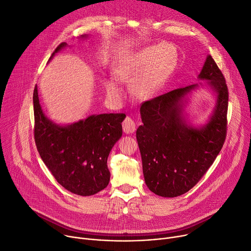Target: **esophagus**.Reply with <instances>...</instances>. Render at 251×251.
Returning a JSON list of instances; mask_svg holds the SVG:
<instances>
[{"label": "esophagus", "instance_id": "esophagus-1", "mask_svg": "<svg viewBox=\"0 0 251 251\" xmlns=\"http://www.w3.org/2000/svg\"><path fill=\"white\" fill-rule=\"evenodd\" d=\"M136 123L133 122V120L130 117H126L123 122V129L126 133H132L136 130Z\"/></svg>", "mask_w": 251, "mask_h": 251}]
</instances>
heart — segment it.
Segmentation results:
<instances>
[{
  "label": "heart",
  "mask_w": 251,
  "mask_h": 251,
  "mask_svg": "<svg viewBox=\"0 0 251 251\" xmlns=\"http://www.w3.org/2000/svg\"><path fill=\"white\" fill-rule=\"evenodd\" d=\"M175 57L174 48L170 45L149 46L122 61L115 70V75L123 81L134 80L141 77L134 85V91L139 98L147 99L162 86ZM104 87L110 96H118L121 93V87L114 80L105 81Z\"/></svg>",
  "instance_id": "1"
}]
</instances>
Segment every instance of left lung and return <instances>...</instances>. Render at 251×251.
<instances>
[{
    "label": "left lung",
    "mask_w": 251,
    "mask_h": 251,
    "mask_svg": "<svg viewBox=\"0 0 251 251\" xmlns=\"http://www.w3.org/2000/svg\"><path fill=\"white\" fill-rule=\"evenodd\" d=\"M217 93L210 122L202 128L182 120L180 101L198 84L177 88L144 101L143 126L137 129L143 173L148 188L162 197H177L194 187L220 152L227 133L228 87L212 56L199 75Z\"/></svg>",
    "instance_id": "1"
}]
</instances>
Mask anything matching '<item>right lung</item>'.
<instances>
[{
	"label": "right lung",
	"instance_id": "right-lung-1",
	"mask_svg": "<svg viewBox=\"0 0 251 251\" xmlns=\"http://www.w3.org/2000/svg\"><path fill=\"white\" fill-rule=\"evenodd\" d=\"M64 46V42L59 44L52 55ZM33 104L36 147L56 181L80 196L94 195L106 188L110 178L107 157L122 137L126 114L91 115L85 121L60 126L44 115L37 86L34 88Z\"/></svg>",
	"mask_w": 251,
	"mask_h": 251
}]
</instances>
